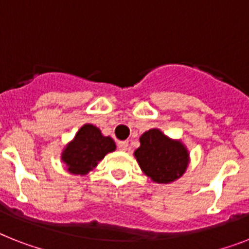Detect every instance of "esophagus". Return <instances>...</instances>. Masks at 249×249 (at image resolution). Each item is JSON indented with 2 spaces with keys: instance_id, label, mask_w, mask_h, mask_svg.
Returning <instances> with one entry per match:
<instances>
[{
  "instance_id": "34e87169",
  "label": "esophagus",
  "mask_w": 249,
  "mask_h": 249,
  "mask_svg": "<svg viewBox=\"0 0 249 249\" xmlns=\"http://www.w3.org/2000/svg\"><path fill=\"white\" fill-rule=\"evenodd\" d=\"M118 147H119V149H120V151H128L129 142H126V141H124V142H119Z\"/></svg>"
}]
</instances>
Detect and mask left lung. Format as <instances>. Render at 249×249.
<instances>
[{
    "mask_svg": "<svg viewBox=\"0 0 249 249\" xmlns=\"http://www.w3.org/2000/svg\"><path fill=\"white\" fill-rule=\"evenodd\" d=\"M139 142L141 145L134 151V157L143 174L152 181L170 184L187 171L191 157L181 139L170 138L153 128L144 131Z\"/></svg>",
    "mask_w": 249,
    "mask_h": 249,
    "instance_id": "obj_1",
    "label": "left lung"
}]
</instances>
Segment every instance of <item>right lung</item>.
<instances>
[{
    "label": "right lung",
    "mask_w": 249,
    "mask_h": 249,
    "mask_svg": "<svg viewBox=\"0 0 249 249\" xmlns=\"http://www.w3.org/2000/svg\"><path fill=\"white\" fill-rule=\"evenodd\" d=\"M115 149L116 144L111 137L102 134L96 125L84 124L64 147L60 157L69 174L84 177Z\"/></svg>",
    "instance_id": "obj_1"
}]
</instances>
